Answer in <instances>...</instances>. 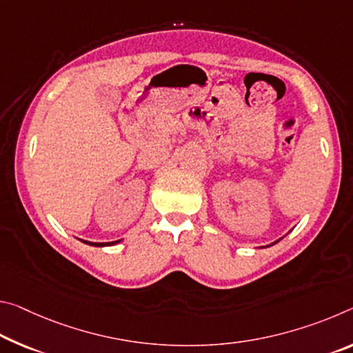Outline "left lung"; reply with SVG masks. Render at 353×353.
I'll use <instances>...</instances> for the list:
<instances>
[{
	"mask_svg": "<svg viewBox=\"0 0 353 353\" xmlns=\"http://www.w3.org/2000/svg\"><path fill=\"white\" fill-rule=\"evenodd\" d=\"M275 243H276V242H275ZM275 243H272V245H275Z\"/></svg>",
	"mask_w": 353,
	"mask_h": 353,
	"instance_id": "obj_1",
	"label": "left lung"
}]
</instances>
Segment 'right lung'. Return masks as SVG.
<instances>
[{"label": "right lung", "instance_id": "obj_1", "mask_svg": "<svg viewBox=\"0 0 353 353\" xmlns=\"http://www.w3.org/2000/svg\"><path fill=\"white\" fill-rule=\"evenodd\" d=\"M81 242H85L86 245H91V247H108V245H114V243H119L121 240H116V242H108V243H97V242H88V240H81Z\"/></svg>", "mask_w": 353, "mask_h": 353}]
</instances>
